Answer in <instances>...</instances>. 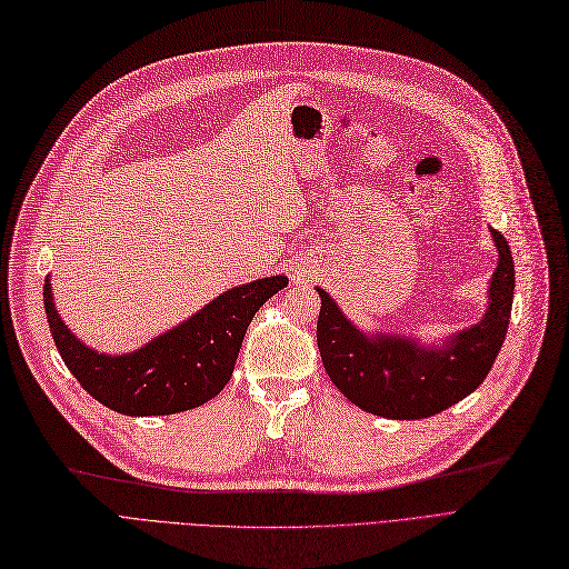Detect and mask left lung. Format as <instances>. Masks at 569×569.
Instances as JSON below:
<instances>
[{
  "mask_svg": "<svg viewBox=\"0 0 569 569\" xmlns=\"http://www.w3.org/2000/svg\"><path fill=\"white\" fill-rule=\"evenodd\" d=\"M499 264L490 283L486 319L457 332L446 349H422L415 340L356 330L321 288L317 342L332 385L353 406L389 419L438 415L486 380L507 338L516 271L507 239L492 229Z\"/></svg>",
  "mask_w": 569,
  "mask_h": 569,
  "instance_id": "obj_1",
  "label": "left lung"
}]
</instances>
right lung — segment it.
Wrapping results in <instances>:
<instances>
[{
	"instance_id": "obj_1",
	"label": "right lung",
	"mask_w": 569,
	"mask_h": 569,
	"mask_svg": "<svg viewBox=\"0 0 569 569\" xmlns=\"http://www.w3.org/2000/svg\"><path fill=\"white\" fill-rule=\"evenodd\" d=\"M286 283V277H269L231 288L182 326L123 356L96 353L74 338L58 319L49 279L44 307L60 359L98 403L131 417L173 415L199 408L224 389L246 328Z\"/></svg>"
}]
</instances>
